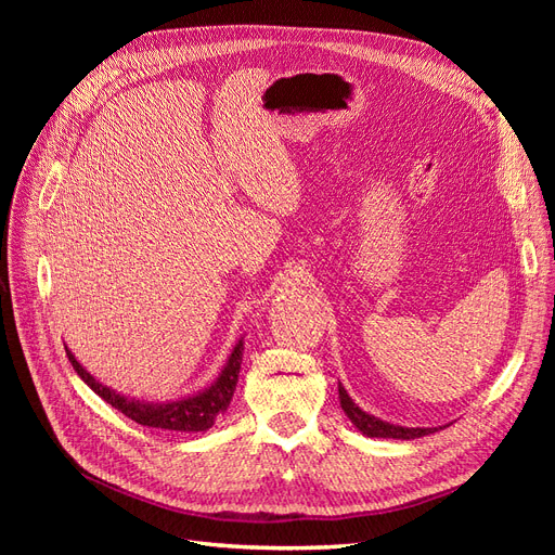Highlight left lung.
<instances>
[{
	"instance_id": "left-lung-1",
	"label": "left lung",
	"mask_w": 555,
	"mask_h": 555,
	"mask_svg": "<svg viewBox=\"0 0 555 555\" xmlns=\"http://www.w3.org/2000/svg\"><path fill=\"white\" fill-rule=\"evenodd\" d=\"M338 393H340V405H343L345 414L351 418V424H354L363 435H367V438L414 440V438H424V435H428V433H435V428H402V426L379 422V418H375L373 414H365L357 405V402L347 396V391L343 389V384L338 386Z\"/></svg>"
}]
</instances>
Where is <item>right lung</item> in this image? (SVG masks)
I'll return each instance as SVG.
<instances>
[{"label": "right lung", "mask_w": 555, "mask_h": 555, "mask_svg": "<svg viewBox=\"0 0 555 555\" xmlns=\"http://www.w3.org/2000/svg\"><path fill=\"white\" fill-rule=\"evenodd\" d=\"M66 357H69L74 371L80 375V379L86 382L90 389L102 396L108 405H113L117 412H122L129 416L131 422H137L147 428H162V430H180V433H198V430H208L215 418L220 416L231 402L233 391H236L238 384V373H241V361H243V340L233 347L231 357L224 365V371L217 377L212 386H208L206 391H201L196 396L173 400V402H141V400H129L120 393L111 391L108 386L99 384L86 367H82L69 349H66Z\"/></svg>", "instance_id": "1"}]
</instances>
